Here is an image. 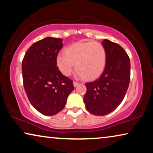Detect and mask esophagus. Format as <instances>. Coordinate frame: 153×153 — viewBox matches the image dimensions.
I'll use <instances>...</instances> for the list:
<instances>
[{
  "label": "esophagus",
  "mask_w": 153,
  "mask_h": 153,
  "mask_svg": "<svg viewBox=\"0 0 153 153\" xmlns=\"http://www.w3.org/2000/svg\"><path fill=\"white\" fill-rule=\"evenodd\" d=\"M78 84H79V83L77 82V81H73V85H74V87H76Z\"/></svg>",
  "instance_id": "34e87169"
}]
</instances>
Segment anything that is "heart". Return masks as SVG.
Here are the masks:
<instances>
[{
	"instance_id": "obj_1",
	"label": "heart",
	"mask_w": 153,
	"mask_h": 153,
	"mask_svg": "<svg viewBox=\"0 0 153 153\" xmlns=\"http://www.w3.org/2000/svg\"><path fill=\"white\" fill-rule=\"evenodd\" d=\"M107 53L102 44L95 42H78L70 46L65 54H58L56 63L65 76H69L74 70L86 80H93L104 72Z\"/></svg>"
}]
</instances>
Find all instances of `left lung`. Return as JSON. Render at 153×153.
Masks as SVG:
<instances>
[{
    "mask_svg": "<svg viewBox=\"0 0 153 153\" xmlns=\"http://www.w3.org/2000/svg\"><path fill=\"white\" fill-rule=\"evenodd\" d=\"M107 53L103 73L95 81L85 83V108L95 116H104L114 111L124 99L130 81V60L118 44L104 39Z\"/></svg>",
    "mask_w": 153,
    "mask_h": 153,
    "instance_id": "8db88e82",
    "label": "left lung"
}]
</instances>
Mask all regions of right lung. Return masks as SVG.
Listing matches in <instances>:
<instances>
[{
    "instance_id": "add662e5",
    "label": "right lung",
    "mask_w": 153,
    "mask_h": 153,
    "mask_svg": "<svg viewBox=\"0 0 153 153\" xmlns=\"http://www.w3.org/2000/svg\"><path fill=\"white\" fill-rule=\"evenodd\" d=\"M62 39L46 37L33 44L22 60L24 87L30 104L45 116L63 109L74 89L73 81L64 76L56 65L62 47Z\"/></svg>"
}]
</instances>
